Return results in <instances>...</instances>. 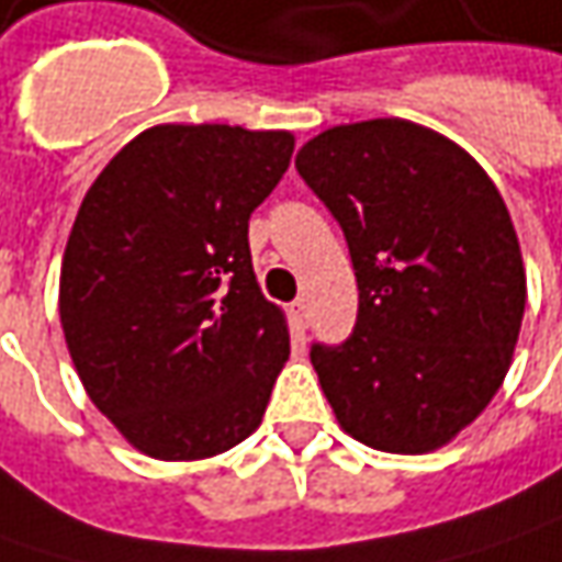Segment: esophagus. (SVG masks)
Returning a JSON list of instances; mask_svg holds the SVG:
<instances>
[{
	"label": "esophagus",
	"mask_w": 562,
	"mask_h": 562,
	"mask_svg": "<svg viewBox=\"0 0 562 562\" xmlns=\"http://www.w3.org/2000/svg\"><path fill=\"white\" fill-rule=\"evenodd\" d=\"M291 318H293V325L303 331L306 328V318H310V306H306V300L300 296V300H293L291 303Z\"/></svg>",
	"instance_id": "34e87169"
}]
</instances>
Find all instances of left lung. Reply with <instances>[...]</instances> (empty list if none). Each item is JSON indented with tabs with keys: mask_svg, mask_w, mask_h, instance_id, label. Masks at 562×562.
I'll return each mask as SVG.
<instances>
[{
	"mask_svg": "<svg viewBox=\"0 0 562 562\" xmlns=\"http://www.w3.org/2000/svg\"><path fill=\"white\" fill-rule=\"evenodd\" d=\"M296 171L344 227L353 335L313 344L340 428L384 453H428L482 416L507 378L526 269L501 190L463 146L406 119L337 124Z\"/></svg>",
	"mask_w": 562,
	"mask_h": 562,
	"instance_id": "obj_1",
	"label": "left lung"
}]
</instances>
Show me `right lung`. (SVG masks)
Wrapping results in <instances>:
<instances>
[{"label": "right lung", "mask_w": 562, "mask_h": 562, "mask_svg": "<svg viewBox=\"0 0 562 562\" xmlns=\"http://www.w3.org/2000/svg\"><path fill=\"white\" fill-rule=\"evenodd\" d=\"M291 131L156 124L99 171L61 259L58 315L83 391L153 460L249 438L291 357L249 256Z\"/></svg>", "instance_id": "obj_1"}]
</instances>
